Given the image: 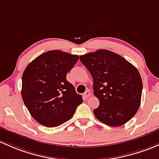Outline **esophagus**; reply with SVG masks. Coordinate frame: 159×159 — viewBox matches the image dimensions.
Listing matches in <instances>:
<instances>
[{
	"label": "esophagus",
	"mask_w": 159,
	"mask_h": 159,
	"mask_svg": "<svg viewBox=\"0 0 159 159\" xmlns=\"http://www.w3.org/2000/svg\"><path fill=\"white\" fill-rule=\"evenodd\" d=\"M84 95L85 98H89V97H91V91H90L89 90H87V91H85V93H84Z\"/></svg>",
	"instance_id": "1"
}]
</instances>
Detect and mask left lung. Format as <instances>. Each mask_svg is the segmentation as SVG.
<instances>
[{
  "label": "left lung",
  "mask_w": 159,
  "mask_h": 159,
  "mask_svg": "<svg viewBox=\"0 0 159 159\" xmlns=\"http://www.w3.org/2000/svg\"><path fill=\"white\" fill-rule=\"evenodd\" d=\"M80 61L92 76L93 94L100 101L93 110L95 117L110 126L127 123L141 103L143 81L137 68L106 49L81 56Z\"/></svg>",
  "instance_id": "obj_1"
}]
</instances>
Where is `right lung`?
Returning a JSON list of instances; mask_svg holds the SVG:
<instances>
[{
	"label": "right lung",
	"mask_w": 159,
	"mask_h": 159,
	"mask_svg": "<svg viewBox=\"0 0 159 159\" xmlns=\"http://www.w3.org/2000/svg\"><path fill=\"white\" fill-rule=\"evenodd\" d=\"M79 56L61 50L43 53L25 68L21 95L31 116L39 124L56 127L69 120L83 102L66 75Z\"/></svg>",
	"instance_id": "obj_1"
}]
</instances>
